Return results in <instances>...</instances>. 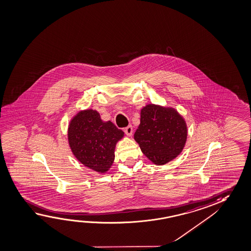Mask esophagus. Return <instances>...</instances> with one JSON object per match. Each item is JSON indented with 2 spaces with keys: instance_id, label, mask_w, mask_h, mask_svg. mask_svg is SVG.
<instances>
[{
  "instance_id": "obj_1",
  "label": "esophagus",
  "mask_w": 251,
  "mask_h": 251,
  "mask_svg": "<svg viewBox=\"0 0 251 251\" xmlns=\"http://www.w3.org/2000/svg\"><path fill=\"white\" fill-rule=\"evenodd\" d=\"M124 131L126 132V135L131 136V134H132V126H131V125L128 126L127 127H126L124 129Z\"/></svg>"
}]
</instances>
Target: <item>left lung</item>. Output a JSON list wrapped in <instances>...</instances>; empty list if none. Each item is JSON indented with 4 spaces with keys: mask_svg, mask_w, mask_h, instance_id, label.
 Instances as JSON below:
<instances>
[{
    "mask_svg": "<svg viewBox=\"0 0 251 251\" xmlns=\"http://www.w3.org/2000/svg\"><path fill=\"white\" fill-rule=\"evenodd\" d=\"M187 136L185 120L175 109L148 104L140 112L134 139L151 162L164 165L181 152Z\"/></svg>",
    "mask_w": 251,
    "mask_h": 251,
    "instance_id": "left-lung-1",
    "label": "left lung"
}]
</instances>
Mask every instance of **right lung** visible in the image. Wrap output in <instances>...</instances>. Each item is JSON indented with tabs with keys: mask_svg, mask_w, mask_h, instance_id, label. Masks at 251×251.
<instances>
[{
	"mask_svg": "<svg viewBox=\"0 0 251 251\" xmlns=\"http://www.w3.org/2000/svg\"><path fill=\"white\" fill-rule=\"evenodd\" d=\"M124 132L111 121L103 122L100 113L85 110L72 119L68 139L72 152L85 167L105 173L114 160L116 143Z\"/></svg>",
	"mask_w": 251,
	"mask_h": 251,
	"instance_id": "1",
	"label": "right lung"
}]
</instances>
